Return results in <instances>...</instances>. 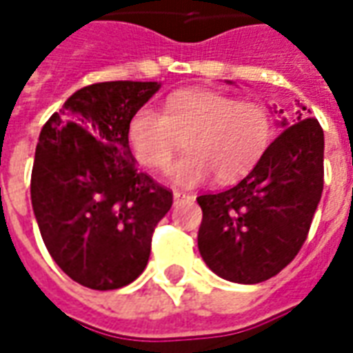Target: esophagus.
<instances>
[{"label":"esophagus","instance_id":"obj_1","mask_svg":"<svg viewBox=\"0 0 353 353\" xmlns=\"http://www.w3.org/2000/svg\"><path fill=\"white\" fill-rule=\"evenodd\" d=\"M191 200H194V196L192 194H187V192H179L176 191L174 192V204H183V202H191Z\"/></svg>","mask_w":353,"mask_h":353}]
</instances>
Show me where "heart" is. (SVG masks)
Returning a JSON list of instances; mask_svg holds the SVG:
<instances>
[{
	"instance_id": "1",
	"label": "heart",
	"mask_w": 353,
	"mask_h": 353,
	"mask_svg": "<svg viewBox=\"0 0 353 353\" xmlns=\"http://www.w3.org/2000/svg\"><path fill=\"white\" fill-rule=\"evenodd\" d=\"M187 140L189 154L172 168L177 185L192 187L215 174L232 183L252 172L272 139V119L257 101H240L214 90H181L164 113L141 108L128 124V143L143 166L166 170Z\"/></svg>"
}]
</instances>
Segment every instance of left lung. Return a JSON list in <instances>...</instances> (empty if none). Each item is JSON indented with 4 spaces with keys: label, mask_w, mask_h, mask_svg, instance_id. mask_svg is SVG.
Wrapping results in <instances>:
<instances>
[{
    "label": "left lung",
    "mask_w": 353,
    "mask_h": 353,
    "mask_svg": "<svg viewBox=\"0 0 353 353\" xmlns=\"http://www.w3.org/2000/svg\"><path fill=\"white\" fill-rule=\"evenodd\" d=\"M304 116L301 105L293 119L281 117V134L240 183L196 199L200 255L225 280L272 278L308 236L323 191V130L314 117Z\"/></svg>",
    "instance_id": "obj_1"
}]
</instances>
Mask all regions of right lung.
Listing matches in <instances>:
<instances>
[{
    "label": "right lung",
    "mask_w": 353,
    "mask_h": 353,
    "mask_svg": "<svg viewBox=\"0 0 353 353\" xmlns=\"http://www.w3.org/2000/svg\"><path fill=\"white\" fill-rule=\"evenodd\" d=\"M161 83L108 81L72 94L43 126L32 206L43 242L73 281L98 291L143 272L172 191L139 172L128 124Z\"/></svg>",
    "instance_id": "right-lung-1"
}]
</instances>
